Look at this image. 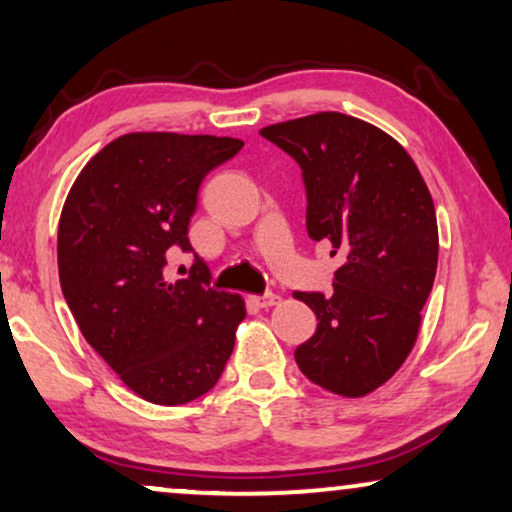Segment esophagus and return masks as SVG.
<instances>
[{
  "label": "esophagus",
  "instance_id": "1",
  "mask_svg": "<svg viewBox=\"0 0 512 512\" xmlns=\"http://www.w3.org/2000/svg\"><path fill=\"white\" fill-rule=\"evenodd\" d=\"M251 300H254L258 307H272V305H277L282 298H279L277 293L268 291V293H263V296H251Z\"/></svg>",
  "mask_w": 512,
  "mask_h": 512
}]
</instances>
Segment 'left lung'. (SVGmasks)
<instances>
[{"label":"left lung","instance_id":"1","mask_svg":"<svg viewBox=\"0 0 512 512\" xmlns=\"http://www.w3.org/2000/svg\"><path fill=\"white\" fill-rule=\"evenodd\" d=\"M261 135L303 170L307 235L342 258L328 296L293 293L319 321L296 349L298 368L333 394L366 396L408 359L436 279L429 188L394 137L354 116L321 111Z\"/></svg>","mask_w":512,"mask_h":512}]
</instances>
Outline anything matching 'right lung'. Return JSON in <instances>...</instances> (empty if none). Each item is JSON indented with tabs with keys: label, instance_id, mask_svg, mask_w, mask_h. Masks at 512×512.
<instances>
[{
	"label": "right lung",
	"instance_id": "obj_1",
	"mask_svg": "<svg viewBox=\"0 0 512 512\" xmlns=\"http://www.w3.org/2000/svg\"><path fill=\"white\" fill-rule=\"evenodd\" d=\"M242 139L130 132L88 160L58 226L62 296L88 345L118 377L158 405H184L219 382L247 317L237 293L191 275L167 282L174 249L193 251L188 223L202 179Z\"/></svg>",
	"mask_w": 512,
	"mask_h": 512
}]
</instances>
